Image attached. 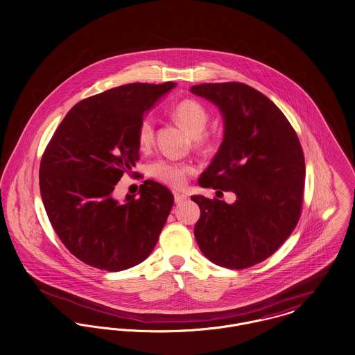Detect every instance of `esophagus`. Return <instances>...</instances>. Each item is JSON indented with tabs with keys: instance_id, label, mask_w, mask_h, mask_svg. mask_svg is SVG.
I'll list each match as a JSON object with an SVG mask.
<instances>
[{
	"instance_id": "34e87169",
	"label": "esophagus",
	"mask_w": 355,
	"mask_h": 355,
	"mask_svg": "<svg viewBox=\"0 0 355 355\" xmlns=\"http://www.w3.org/2000/svg\"><path fill=\"white\" fill-rule=\"evenodd\" d=\"M173 195H175V202H176L178 205H179V203H183V202H186V200L189 199V196H187L186 193H180V192H178V191H175Z\"/></svg>"
}]
</instances>
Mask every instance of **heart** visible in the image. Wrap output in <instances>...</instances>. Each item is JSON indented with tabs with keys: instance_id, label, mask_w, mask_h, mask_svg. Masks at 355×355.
<instances>
[{
	"instance_id": "obj_1",
	"label": "heart",
	"mask_w": 355,
	"mask_h": 355,
	"mask_svg": "<svg viewBox=\"0 0 355 355\" xmlns=\"http://www.w3.org/2000/svg\"><path fill=\"white\" fill-rule=\"evenodd\" d=\"M173 114L184 128L189 129L192 136H198L196 144L199 146L207 144V140L199 136L206 129L210 119V113L202 102L192 98L183 99L175 106ZM153 141L155 119L152 116H144L137 125V144L141 149H146ZM195 166L189 163H178L164 159L157 160L150 166L152 176L172 187H182L187 182L189 175H192Z\"/></svg>"
}]
</instances>
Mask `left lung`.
Wrapping results in <instances>:
<instances>
[{
	"label": "left lung",
	"mask_w": 355,
	"mask_h": 355,
	"mask_svg": "<svg viewBox=\"0 0 355 355\" xmlns=\"http://www.w3.org/2000/svg\"><path fill=\"white\" fill-rule=\"evenodd\" d=\"M189 92L216 105L225 121L223 141L198 183L236 196L233 205L191 196L200 209L196 242L219 266H253L270 257L299 222L306 179L302 145L283 112L245 83H202Z\"/></svg>",
	"instance_id": "left-lung-1"
}]
</instances>
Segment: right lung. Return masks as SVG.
Returning <instances> with one entry per match:
<instances>
[{"label":"right lung","mask_w":355,"mask_h":355,"mask_svg":"<svg viewBox=\"0 0 355 355\" xmlns=\"http://www.w3.org/2000/svg\"><path fill=\"white\" fill-rule=\"evenodd\" d=\"M175 86L129 83L86 98L48 142L39 180L49 222L72 254L90 266L129 269L157 243L172 192L153 180L123 202L113 191L140 159L137 125L144 113Z\"/></svg>","instance_id":"1"}]
</instances>
